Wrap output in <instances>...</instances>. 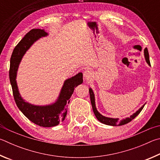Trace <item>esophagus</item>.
I'll list each match as a JSON object with an SVG mask.
<instances>
[{"mask_svg": "<svg viewBox=\"0 0 160 160\" xmlns=\"http://www.w3.org/2000/svg\"><path fill=\"white\" fill-rule=\"evenodd\" d=\"M93 77V73L92 72V70L87 69L83 72V77H84V79L88 81L91 79Z\"/></svg>", "mask_w": 160, "mask_h": 160, "instance_id": "34e87169", "label": "esophagus"}]
</instances>
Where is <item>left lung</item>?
I'll return each instance as SVG.
<instances>
[{"label": "left lung", "mask_w": 160, "mask_h": 160, "mask_svg": "<svg viewBox=\"0 0 160 160\" xmlns=\"http://www.w3.org/2000/svg\"><path fill=\"white\" fill-rule=\"evenodd\" d=\"M144 56H145V61H146V62L148 63V65L150 66L149 53H148V48H145L144 50ZM89 93H90L91 102V105H92V108H93V112L95 114V116H96L97 119L98 120L99 122L102 123V124L109 125V126H122V125H124L126 124H127V123L130 122L131 121H132L135 117H136L138 115L140 112L142 111V109H143L144 106L145 105L144 104L141 108L138 109L135 113H133L132 115H131L129 117H127V118L125 119L119 120V118H111V117H107L102 115V114L97 110V108L96 106V101H95V95L91 88H89Z\"/></svg>", "instance_id": "obj_1"}]
</instances>
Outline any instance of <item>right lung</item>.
Returning <instances> with one entry per match:
<instances>
[{"instance_id":"add662e5","label":"right lung","mask_w":160,"mask_h":160,"mask_svg":"<svg viewBox=\"0 0 160 160\" xmlns=\"http://www.w3.org/2000/svg\"><path fill=\"white\" fill-rule=\"evenodd\" d=\"M48 35L44 29H33L24 36L15 46L11 56L9 76L14 98L19 110L35 124L43 127H52L65 118L67 106L74 88L83 83L82 73H78L64 81L58 99L55 102L47 105H35L25 101L19 93L16 81L19 64L25 53L36 41Z\"/></svg>"}]
</instances>
